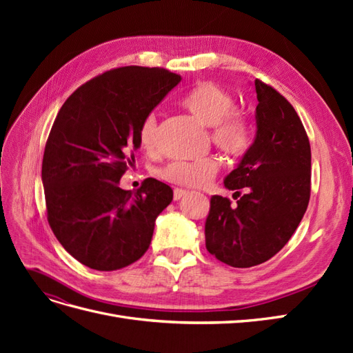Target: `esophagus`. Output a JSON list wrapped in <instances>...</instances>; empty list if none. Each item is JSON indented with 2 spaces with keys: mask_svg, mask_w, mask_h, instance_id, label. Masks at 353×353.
<instances>
[{
  "mask_svg": "<svg viewBox=\"0 0 353 353\" xmlns=\"http://www.w3.org/2000/svg\"><path fill=\"white\" fill-rule=\"evenodd\" d=\"M188 194V191L187 190H183V188H175L174 190V200L175 201H178V200H181L183 197H185Z\"/></svg>",
  "mask_w": 353,
  "mask_h": 353,
  "instance_id": "34e87169",
  "label": "esophagus"
}]
</instances>
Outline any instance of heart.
I'll list each match as a JSON object with an SVG mask.
<instances>
[{"instance_id": "b5f03b06", "label": "heart", "mask_w": 353, "mask_h": 353, "mask_svg": "<svg viewBox=\"0 0 353 353\" xmlns=\"http://www.w3.org/2000/svg\"><path fill=\"white\" fill-rule=\"evenodd\" d=\"M183 104L197 119L210 128V140L222 152L232 157H241L252 144V130L249 117L237 110L234 95L216 83L205 82L191 90ZM159 134L156 112L147 113L140 123L138 138L145 150H153ZM221 169L216 156L199 160H175L159 170V176L176 185L203 187Z\"/></svg>"}]
</instances>
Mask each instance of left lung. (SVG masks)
Segmentation results:
<instances>
[{"mask_svg": "<svg viewBox=\"0 0 353 353\" xmlns=\"http://www.w3.org/2000/svg\"><path fill=\"white\" fill-rule=\"evenodd\" d=\"M254 88V141L223 181L236 190L237 205L212 196L205 225L209 253L234 268H250L279 253L311 197V145L301 117L271 85L256 79Z\"/></svg>", "mask_w": 353, "mask_h": 353, "instance_id": "8db88e82", "label": "left lung"}]
</instances>
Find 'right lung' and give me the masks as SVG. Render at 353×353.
I'll return each instance as SVG.
<instances>
[{
  "instance_id": "obj_1",
  "label": "right lung",
  "mask_w": 353,
  "mask_h": 353,
  "mask_svg": "<svg viewBox=\"0 0 353 353\" xmlns=\"http://www.w3.org/2000/svg\"><path fill=\"white\" fill-rule=\"evenodd\" d=\"M181 82L160 68L104 72L61 105L42 159L47 219L56 239L91 270L134 263L152 243L154 222L174 191L154 178L137 193L119 187L140 147L143 117Z\"/></svg>"
}]
</instances>
